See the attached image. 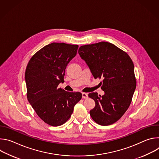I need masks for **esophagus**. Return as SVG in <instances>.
Listing matches in <instances>:
<instances>
[{
    "label": "esophagus",
    "mask_w": 159,
    "mask_h": 159,
    "mask_svg": "<svg viewBox=\"0 0 159 159\" xmlns=\"http://www.w3.org/2000/svg\"><path fill=\"white\" fill-rule=\"evenodd\" d=\"M82 98L83 99H87L88 98V94L87 93H82Z\"/></svg>",
    "instance_id": "esophagus-1"
}]
</instances>
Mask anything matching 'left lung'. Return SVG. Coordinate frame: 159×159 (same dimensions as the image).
Wrapping results in <instances>:
<instances>
[{
	"label": "left lung",
	"mask_w": 159,
	"mask_h": 159,
	"mask_svg": "<svg viewBox=\"0 0 159 159\" xmlns=\"http://www.w3.org/2000/svg\"><path fill=\"white\" fill-rule=\"evenodd\" d=\"M78 53L94 79H103L101 89L104 94L88 95L96 103L90 111V116L102 126L115 123L129 107L137 86L131 58L115 44L105 41L81 46Z\"/></svg>",
	"instance_id": "8db88e82"
}]
</instances>
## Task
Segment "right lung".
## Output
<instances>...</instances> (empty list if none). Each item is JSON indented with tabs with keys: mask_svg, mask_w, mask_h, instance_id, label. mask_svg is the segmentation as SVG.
<instances>
[{
	"mask_svg": "<svg viewBox=\"0 0 159 159\" xmlns=\"http://www.w3.org/2000/svg\"><path fill=\"white\" fill-rule=\"evenodd\" d=\"M79 46L52 43L30 59L25 72L27 98L38 116L53 126L64 124L74 111L82 94L58 88L63 82L66 67L77 55Z\"/></svg>",
	"mask_w": 159,
	"mask_h": 159,
	"instance_id": "add662e5",
	"label": "right lung"
}]
</instances>
